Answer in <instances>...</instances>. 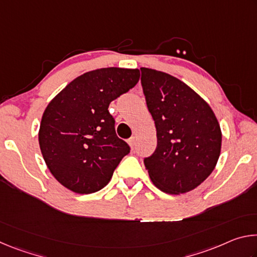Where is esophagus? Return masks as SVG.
Listing matches in <instances>:
<instances>
[{"label": "esophagus", "mask_w": 257, "mask_h": 257, "mask_svg": "<svg viewBox=\"0 0 257 257\" xmlns=\"http://www.w3.org/2000/svg\"><path fill=\"white\" fill-rule=\"evenodd\" d=\"M128 143H129V145L132 146V149H134L135 144H136V139H135V137H130V138L128 139Z\"/></svg>", "instance_id": "1"}]
</instances>
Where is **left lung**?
I'll return each mask as SVG.
<instances>
[{
	"mask_svg": "<svg viewBox=\"0 0 257 257\" xmlns=\"http://www.w3.org/2000/svg\"><path fill=\"white\" fill-rule=\"evenodd\" d=\"M147 108L158 145L144 159L153 184L168 194L193 190L214 170L221 130L212 108L185 82L168 73L141 68Z\"/></svg>",
	"mask_w": 257,
	"mask_h": 257,
	"instance_id": "left-lung-1",
	"label": "left lung"
}]
</instances>
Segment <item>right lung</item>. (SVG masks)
Masks as SVG:
<instances>
[{
    "mask_svg": "<svg viewBox=\"0 0 257 257\" xmlns=\"http://www.w3.org/2000/svg\"><path fill=\"white\" fill-rule=\"evenodd\" d=\"M138 69L103 68L72 80L43 114L40 147L61 185L78 194L105 187L130 146L116 136L108 105L134 88Z\"/></svg>",
    "mask_w": 257,
    "mask_h": 257,
    "instance_id": "add662e5",
    "label": "right lung"
}]
</instances>
